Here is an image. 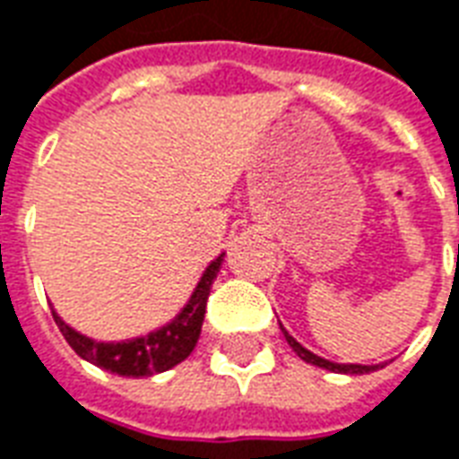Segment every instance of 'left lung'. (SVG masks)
<instances>
[{
    "mask_svg": "<svg viewBox=\"0 0 459 459\" xmlns=\"http://www.w3.org/2000/svg\"><path fill=\"white\" fill-rule=\"evenodd\" d=\"M282 329V326H281ZM282 333H285V339H288V343H290V348L298 353L305 363H312V365H319V368H324V370H332V373H343V375H363V373H373V370H377L380 365H341V363H332V360H324V358L315 356V353H309L307 348H302L298 343V341L292 339L290 333L282 329Z\"/></svg>",
    "mask_w": 459,
    "mask_h": 459,
    "instance_id": "obj_1",
    "label": "left lung"
}]
</instances>
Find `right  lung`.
<instances>
[{
	"label": "right lung",
	"instance_id": "add662e5",
	"mask_svg": "<svg viewBox=\"0 0 459 459\" xmlns=\"http://www.w3.org/2000/svg\"><path fill=\"white\" fill-rule=\"evenodd\" d=\"M222 258H225V254L217 256L205 268L198 288L193 290L188 305L181 309V315L171 324L147 333V336L120 341V343H101V341L86 339L79 332L70 329L60 316L55 315L53 309L55 324L60 326L62 336L67 339L72 351L79 358L94 363L96 368H103V370H108L113 375H123V377H150V375L164 373V370L174 368V365L191 356V351L198 343L210 288H212V281L222 268Z\"/></svg>",
	"mask_w": 459,
	"mask_h": 459
}]
</instances>
